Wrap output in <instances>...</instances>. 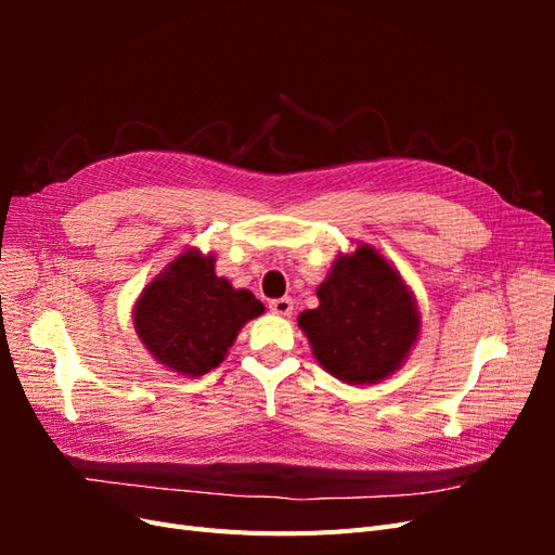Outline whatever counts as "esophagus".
<instances>
[{
	"mask_svg": "<svg viewBox=\"0 0 555 555\" xmlns=\"http://www.w3.org/2000/svg\"><path fill=\"white\" fill-rule=\"evenodd\" d=\"M268 308H271L273 314L289 317L294 312V300L292 298H273L271 304H268Z\"/></svg>",
	"mask_w": 555,
	"mask_h": 555,
	"instance_id": "obj_1",
	"label": "esophagus"
}]
</instances>
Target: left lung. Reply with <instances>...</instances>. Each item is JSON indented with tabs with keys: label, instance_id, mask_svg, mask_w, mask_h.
Listing matches in <instances>:
<instances>
[{
	"label": "left lung",
	"instance_id": "8db88e82",
	"mask_svg": "<svg viewBox=\"0 0 555 555\" xmlns=\"http://www.w3.org/2000/svg\"><path fill=\"white\" fill-rule=\"evenodd\" d=\"M319 306L298 314L317 363L345 384H377L408 361L422 333L412 289L379 249L357 243L317 287Z\"/></svg>",
	"mask_w": 555,
	"mask_h": 555
}]
</instances>
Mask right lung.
<instances>
[{
    "instance_id": "add662e5",
    "label": "right lung",
    "mask_w": 555,
    "mask_h": 555,
    "mask_svg": "<svg viewBox=\"0 0 555 555\" xmlns=\"http://www.w3.org/2000/svg\"><path fill=\"white\" fill-rule=\"evenodd\" d=\"M247 289L215 275V255L190 247L145 284L131 310L133 328L157 363L201 377L220 365L238 331L263 314Z\"/></svg>"
}]
</instances>
